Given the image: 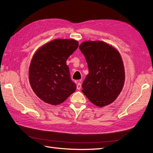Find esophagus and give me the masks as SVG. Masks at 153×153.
Instances as JSON below:
<instances>
[{
	"mask_svg": "<svg viewBox=\"0 0 153 153\" xmlns=\"http://www.w3.org/2000/svg\"><path fill=\"white\" fill-rule=\"evenodd\" d=\"M81 87H82V84H81V83L78 82V84H77V85H76V89L79 90V89H81Z\"/></svg>",
	"mask_w": 153,
	"mask_h": 153,
	"instance_id": "obj_1",
	"label": "esophagus"
}]
</instances>
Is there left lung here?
I'll list each match as a JSON object with an SVG mask.
<instances>
[{
  "instance_id": "1",
  "label": "left lung",
  "mask_w": 153,
  "mask_h": 153,
  "mask_svg": "<svg viewBox=\"0 0 153 153\" xmlns=\"http://www.w3.org/2000/svg\"><path fill=\"white\" fill-rule=\"evenodd\" d=\"M79 48L89 69L82 84V92L100 107L112 103L121 93L124 83L121 55L112 46L101 41H85Z\"/></svg>"
}]
</instances>
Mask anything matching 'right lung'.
Listing matches in <instances>:
<instances>
[{"label": "right lung", "mask_w": 153, "mask_h": 153, "mask_svg": "<svg viewBox=\"0 0 153 153\" xmlns=\"http://www.w3.org/2000/svg\"><path fill=\"white\" fill-rule=\"evenodd\" d=\"M78 47L75 39H54L38 50L31 60L29 78L34 93L44 102L57 105L76 89L71 79L68 58Z\"/></svg>", "instance_id": "add662e5"}]
</instances>
